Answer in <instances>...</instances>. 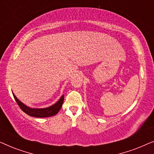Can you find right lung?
<instances>
[{
  "label": "right lung",
  "instance_id": "1",
  "mask_svg": "<svg viewBox=\"0 0 154 154\" xmlns=\"http://www.w3.org/2000/svg\"><path fill=\"white\" fill-rule=\"evenodd\" d=\"M13 96L15 101L17 103L19 106L20 107V109L24 111V113H26V114H28L30 116L33 117H37V118H45V117H50L52 116L56 115L57 113L59 112V111L60 110L61 107L62 106L63 102H64V95L61 97V98L55 104L50 106L47 108H43V109H33L30 108V107L26 106V105L23 104V103L17 99V97L14 95V93Z\"/></svg>",
  "mask_w": 154,
  "mask_h": 154
}]
</instances>
